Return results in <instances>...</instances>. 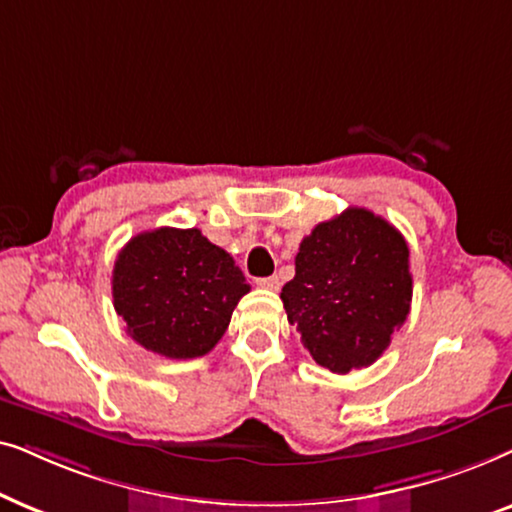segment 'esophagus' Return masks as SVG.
I'll return each instance as SVG.
<instances>
[{
  "instance_id": "obj_1",
  "label": "esophagus",
  "mask_w": 512,
  "mask_h": 512,
  "mask_svg": "<svg viewBox=\"0 0 512 512\" xmlns=\"http://www.w3.org/2000/svg\"><path fill=\"white\" fill-rule=\"evenodd\" d=\"M257 285H262V288L267 290H278V276H267V278H257Z\"/></svg>"
}]
</instances>
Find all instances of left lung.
Masks as SVG:
<instances>
[{
	"label": "left lung",
	"mask_w": 512,
	"mask_h": 512,
	"mask_svg": "<svg viewBox=\"0 0 512 512\" xmlns=\"http://www.w3.org/2000/svg\"><path fill=\"white\" fill-rule=\"evenodd\" d=\"M281 299L318 365L360 370L388 349L410 313V248L384 217L346 208L299 243Z\"/></svg>",
	"instance_id": "obj_1"
}]
</instances>
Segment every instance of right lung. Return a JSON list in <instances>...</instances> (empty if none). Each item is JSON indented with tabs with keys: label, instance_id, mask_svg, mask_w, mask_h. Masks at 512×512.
<instances>
[{
	"label": "right lung",
	"instance_id": "right-lung-1",
	"mask_svg": "<svg viewBox=\"0 0 512 512\" xmlns=\"http://www.w3.org/2000/svg\"><path fill=\"white\" fill-rule=\"evenodd\" d=\"M250 292L227 250L199 229L161 227L133 236L112 271L114 309L147 351L187 360L206 356Z\"/></svg>",
	"mask_w": 512,
	"mask_h": 512
}]
</instances>
